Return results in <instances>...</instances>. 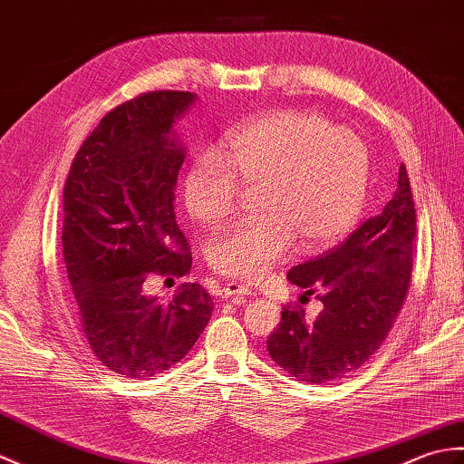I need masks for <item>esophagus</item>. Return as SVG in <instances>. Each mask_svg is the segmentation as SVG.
<instances>
[{"instance_id":"1","label":"esophagus","mask_w":464,"mask_h":464,"mask_svg":"<svg viewBox=\"0 0 464 464\" xmlns=\"http://www.w3.org/2000/svg\"><path fill=\"white\" fill-rule=\"evenodd\" d=\"M219 295H221V298H231L235 304H239V303H243L245 296L251 295V290H249V286H245V285L229 283L227 286H223L219 290Z\"/></svg>"}]
</instances>
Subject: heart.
I'll use <instances>...</instances> for the list:
<instances>
[{
  "label": "heart",
  "instance_id": "b5f03b06",
  "mask_svg": "<svg viewBox=\"0 0 464 464\" xmlns=\"http://www.w3.org/2000/svg\"><path fill=\"white\" fill-rule=\"evenodd\" d=\"M219 154L189 164L183 199L203 227L227 221L241 189H256L261 215L211 239L209 266L231 278H258L300 241L304 251L326 249L360 218L370 156L350 128L332 126L310 111H276L231 132Z\"/></svg>",
  "mask_w": 464,
  "mask_h": 464
}]
</instances>
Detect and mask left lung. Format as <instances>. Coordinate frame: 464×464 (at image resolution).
Here are the masks:
<instances>
[{
	"mask_svg": "<svg viewBox=\"0 0 464 464\" xmlns=\"http://www.w3.org/2000/svg\"><path fill=\"white\" fill-rule=\"evenodd\" d=\"M415 201L401 164L393 198L336 249L296 265L288 281L314 295L320 314L286 304L266 338L275 363L298 382L328 383L360 370L390 334L413 271Z\"/></svg>",
	"mask_w": 464,
	"mask_h": 464,
	"instance_id": "left-lung-1",
	"label": "left lung"
}]
</instances>
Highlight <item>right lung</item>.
<instances>
[{
  "mask_svg": "<svg viewBox=\"0 0 464 464\" xmlns=\"http://www.w3.org/2000/svg\"><path fill=\"white\" fill-rule=\"evenodd\" d=\"M191 92L154 91L118 104L84 140L63 189V256L92 353L121 378H156L186 358L211 318L208 290L144 293L152 275H189L176 223L183 148L171 138Z\"/></svg>",
  "mask_w": 464,
  "mask_h": 464,
  "instance_id": "obj_1",
  "label": "right lung"
}]
</instances>
